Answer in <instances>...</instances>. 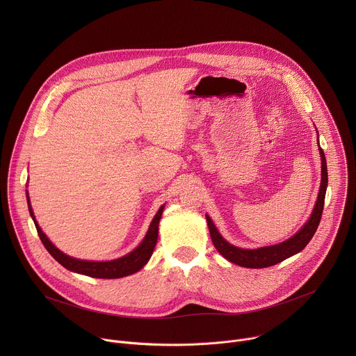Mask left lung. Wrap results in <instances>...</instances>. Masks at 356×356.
Returning <instances> with one entry per match:
<instances>
[{"label":"left lung","instance_id":"8db88e82","mask_svg":"<svg viewBox=\"0 0 356 356\" xmlns=\"http://www.w3.org/2000/svg\"><path fill=\"white\" fill-rule=\"evenodd\" d=\"M320 155H321V186H320L317 202H316L310 220L304 224L302 228L296 235H293L290 239H287L282 243H277V245H272V246H265V248H258V249H242V248L234 246L229 242H227L221 236V234L217 231L211 218L209 216H206L213 243L225 259H228L229 262H232L235 265L243 266V268L262 269V268H269L276 264H280L282 261L296 255V253H298L300 250H302L307 246V243L312 241V238L316 234L318 224L321 221L325 191H327V186H328L327 162H325V155H324L321 147H320Z\"/></svg>","mask_w":356,"mask_h":356}]
</instances>
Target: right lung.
I'll list each match as a JSON object with an SVG mask.
<instances>
[{
    "instance_id": "right-lung-1",
    "label": "right lung",
    "mask_w": 356,
    "mask_h": 356,
    "mask_svg": "<svg viewBox=\"0 0 356 356\" xmlns=\"http://www.w3.org/2000/svg\"><path fill=\"white\" fill-rule=\"evenodd\" d=\"M28 209H29V214H31V217L35 222V227H36V231H38V235H39L42 243L44 245V248L47 249L50 255H52L62 266H65L66 269H69L72 272L86 275V276H90V277L118 279V277H124V276L136 273L138 270H140L146 265V262L152 257V252H154V249L156 246V242H158V232H159L158 228H159V221H161L165 206H162L159 209L155 218L152 220V222L149 225V229H147L143 241L139 243V246L135 248L132 252H129L128 255H125L120 259H115V261H108V262H90V261H80V259H74L72 257H67L66 253L59 250L42 232L40 227L35 221V216H33V211H32V207H31L29 197H28Z\"/></svg>"
}]
</instances>
